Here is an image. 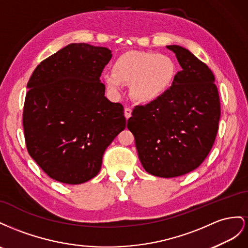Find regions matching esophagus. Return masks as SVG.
Masks as SVG:
<instances>
[{"mask_svg": "<svg viewBox=\"0 0 248 248\" xmlns=\"http://www.w3.org/2000/svg\"><path fill=\"white\" fill-rule=\"evenodd\" d=\"M124 116L126 119H129L132 116V109L124 108Z\"/></svg>", "mask_w": 248, "mask_h": 248, "instance_id": "34e87169", "label": "esophagus"}]
</instances>
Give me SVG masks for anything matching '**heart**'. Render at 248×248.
Returning a JSON list of instances; mask_svg holds the SVG:
<instances>
[{
  "label": "heart",
  "instance_id": "1",
  "mask_svg": "<svg viewBox=\"0 0 248 248\" xmlns=\"http://www.w3.org/2000/svg\"><path fill=\"white\" fill-rule=\"evenodd\" d=\"M176 76V65L171 57L153 52L130 51L115 60L112 72L103 78L114 93L131 84L130 93L140 104L159 100L170 89Z\"/></svg>",
  "mask_w": 248,
  "mask_h": 248
}]
</instances>
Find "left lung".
Here are the masks:
<instances>
[{"label":"left lung","instance_id":"8db88e82","mask_svg":"<svg viewBox=\"0 0 248 248\" xmlns=\"http://www.w3.org/2000/svg\"><path fill=\"white\" fill-rule=\"evenodd\" d=\"M182 67L167 93L136 106L128 120L139 160L160 178L194 170L207 158L218 131L220 101L212 70L187 48L167 46Z\"/></svg>","mask_w":248,"mask_h":248}]
</instances>
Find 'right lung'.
Listing matches in <instances>:
<instances>
[{
    "instance_id": "right-lung-1",
    "label": "right lung",
    "mask_w": 248,
    "mask_h": 248,
    "mask_svg": "<svg viewBox=\"0 0 248 248\" xmlns=\"http://www.w3.org/2000/svg\"><path fill=\"white\" fill-rule=\"evenodd\" d=\"M111 57L107 47L70 44L40 62L28 82L27 150L53 180L78 185L94 178L125 128L123 105L105 96L100 79Z\"/></svg>"
}]
</instances>
